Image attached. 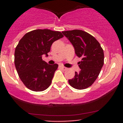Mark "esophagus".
I'll return each mask as SVG.
<instances>
[{
    "label": "esophagus",
    "mask_w": 123,
    "mask_h": 123,
    "mask_svg": "<svg viewBox=\"0 0 123 123\" xmlns=\"http://www.w3.org/2000/svg\"><path fill=\"white\" fill-rule=\"evenodd\" d=\"M60 68H61L62 69H63V70H64V71H65V70H67V68L66 67H64V66H62V65H60Z\"/></svg>",
    "instance_id": "obj_1"
}]
</instances>
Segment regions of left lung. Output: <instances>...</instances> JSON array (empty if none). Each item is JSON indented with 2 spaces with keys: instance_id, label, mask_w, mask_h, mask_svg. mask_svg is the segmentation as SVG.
<instances>
[{
  "instance_id": "8db88e82",
  "label": "left lung",
  "mask_w": 123,
  "mask_h": 123,
  "mask_svg": "<svg viewBox=\"0 0 123 123\" xmlns=\"http://www.w3.org/2000/svg\"><path fill=\"white\" fill-rule=\"evenodd\" d=\"M62 33L73 44L77 56L82 58L78 62L81 70L75 72L69 84L74 89H86L95 82L104 65V50L97 40L87 32L73 30Z\"/></svg>"
}]
</instances>
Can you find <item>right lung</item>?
<instances>
[{
	"label": "right lung",
	"mask_w": 123,
	"mask_h": 123,
	"mask_svg": "<svg viewBox=\"0 0 123 123\" xmlns=\"http://www.w3.org/2000/svg\"><path fill=\"white\" fill-rule=\"evenodd\" d=\"M63 37L59 31L38 29L26 33L19 40L15 50V65L21 80L30 90L42 92L50 85L58 65H49L43 61L42 55L48 56L52 43Z\"/></svg>",
	"instance_id": "add662e5"
}]
</instances>
